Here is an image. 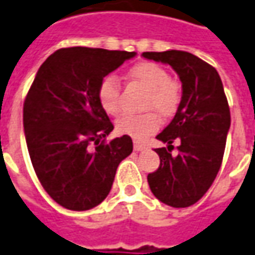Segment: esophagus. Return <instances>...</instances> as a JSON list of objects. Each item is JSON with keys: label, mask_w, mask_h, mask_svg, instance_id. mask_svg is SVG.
Listing matches in <instances>:
<instances>
[{"label": "esophagus", "mask_w": 255, "mask_h": 255, "mask_svg": "<svg viewBox=\"0 0 255 255\" xmlns=\"http://www.w3.org/2000/svg\"><path fill=\"white\" fill-rule=\"evenodd\" d=\"M143 149H146V146H145L143 143H141V142H138V141H134V150L139 152V150H143Z\"/></svg>", "instance_id": "esophagus-1"}]
</instances>
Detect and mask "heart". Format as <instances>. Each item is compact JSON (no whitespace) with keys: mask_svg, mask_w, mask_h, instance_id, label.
Here are the masks:
<instances>
[{"mask_svg":"<svg viewBox=\"0 0 255 255\" xmlns=\"http://www.w3.org/2000/svg\"><path fill=\"white\" fill-rule=\"evenodd\" d=\"M127 78L148 92L145 109H152L162 117H170L176 113L181 102V86L170 79L166 69L150 61L135 64L128 69ZM98 100L106 114L116 117L120 114V84L112 75L105 77L98 88ZM160 126L159 116L153 112L143 114H126L116 121L120 134L129 135L135 139H143L153 134Z\"/></svg>","mask_w":255,"mask_h":255,"instance_id":"1","label":"heart"}]
</instances>
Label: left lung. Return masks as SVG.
Listing matches in <instances>:
<instances>
[{"mask_svg": "<svg viewBox=\"0 0 255 255\" xmlns=\"http://www.w3.org/2000/svg\"><path fill=\"white\" fill-rule=\"evenodd\" d=\"M142 57L169 64L183 91L174 119L156 136L167 143V149H155L160 166L148 174L150 191L169 207H190L212 186L222 164L230 128L222 81L212 65L187 51H146ZM174 139L180 141L176 157L170 153Z\"/></svg>", "mask_w": 255, "mask_h": 255, "instance_id": "1", "label": "left lung"}]
</instances>
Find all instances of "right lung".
<instances>
[{"label":"right lung","instance_id":"right-lung-1","mask_svg":"<svg viewBox=\"0 0 255 255\" xmlns=\"http://www.w3.org/2000/svg\"><path fill=\"white\" fill-rule=\"evenodd\" d=\"M135 55L60 48L34 77L23 105L26 145L41 186L61 207L86 211L99 205L112 190L120 162L132 152L128 135L105 142L114 127L99 103L98 88L106 75ZM92 140L95 151L89 149Z\"/></svg>","mask_w":255,"mask_h":255}]
</instances>
